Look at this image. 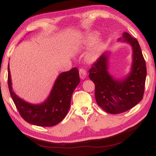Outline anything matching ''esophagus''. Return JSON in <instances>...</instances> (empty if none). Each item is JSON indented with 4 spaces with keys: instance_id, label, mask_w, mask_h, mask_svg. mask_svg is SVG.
I'll return each instance as SVG.
<instances>
[{
    "instance_id": "1",
    "label": "esophagus",
    "mask_w": 156,
    "mask_h": 156,
    "mask_svg": "<svg viewBox=\"0 0 156 156\" xmlns=\"http://www.w3.org/2000/svg\"><path fill=\"white\" fill-rule=\"evenodd\" d=\"M79 73H80V78L81 80H83L86 76V71L84 70V69L81 68H80V70H79Z\"/></svg>"
}]
</instances>
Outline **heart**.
<instances>
[{
  "label": "heart",
  "instance_id": "heart-1",
  "mask_svg": "<svg viewBox=\"0 0 156 156\" xmlns=\"http://www.w3.org/2000/svg\"><path fill=\"white\" fill-rule=\"evenodd\" d=\"M97 35L95 33H90L86 36L84 39L83 40V44L85 46H88V45L91 44L92 43L95 41L96 39ZM103 44L101 42H98L93 45V46L90 48L88 53L86 54V58L88 62H93L96 60L99 55L101 53V51L102 49Z\"/></svg>",
  "mask_w": 156,
  "mask_h": 156
}]
</instances>
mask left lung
I'll return each mask as SVG.
<instances>
[{"label":"left lung","instance_id":"1","mask_svg":"<svg viewBox=\"0 0 156 156\" xmlns=\"http://www.w3.org/2000/svg\"><path fill=\"white\" fill-rule=\"evenodd\" d=\"M119 41L128 43L133 49V63L128 76L116 80L110 75L109 52L102 54L89 70L98 105L107 113L114 114L128 111L142 100L147 77L145 60L136 39L125 32Z\"/></svg>","mask_w":156,"mask_h":156}]
</instances>
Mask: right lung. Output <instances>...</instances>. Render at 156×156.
<instances>
[{
	"label": "right lung",
	"instance_id": "obj_1",
	"mask_svg": "<svg viewBox=\"0 0 156 156\" xmlns=\"http://www.w3.org/2000/svg\"><path fill=\"white\" fill-rule=\"evenodd\" d=\"M8 83L13 102L21 116L33 125L51 127L60 123L68 114L72 95L80 82L76 68L60 74L55 81L49 97L41 104H31L15 94L12 87L10 71L8 64Z\"/></svg>",
	"mask_w": 156,
	"mask_h": 156
}]
</instances>
